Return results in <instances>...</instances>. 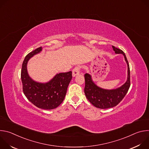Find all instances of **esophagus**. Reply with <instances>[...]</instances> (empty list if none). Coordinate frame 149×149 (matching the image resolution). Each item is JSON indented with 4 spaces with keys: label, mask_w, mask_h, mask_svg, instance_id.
Instances as JSON below:
<instances>
[{
    "label": "esophagus",
    "mask_w": 149,
    "mask_h": 149,
    "mask_svg": "<svg viewBox=\"0 0 149 149\" xmlns=\"http://www.w3.org/2000/svg\"><path fill=\"white\" fill-rule=\"evenodd\" d=\"M79 70H80L79 67H75L72 70V76L75 77L76 75H78L80 72Z\"/></svg>",
    "instance_id": "1"
}]
</instances>
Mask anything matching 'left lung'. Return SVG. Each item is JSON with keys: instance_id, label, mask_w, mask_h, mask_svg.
<instances>
[{"instance_id": "8db88e82", "label": "left lung", "mask_w": 149, "mask_h": 149, "mask_svg": "<svg viewBox=\"0 0 149 149\" xmlns=\"http://www.w3.org/2000/svg\"><path fill=\"white\" fill-rule=\"evenodd\" d=\"M116 54L124 55L127 64V79L126 82L120 87L113 90H105L98 87L93 82L90 74L86 73L85 77L84 93L88 101L95 107L106 109L115 107L126 95L130 86V71L129 62L124 52L114 46H112Z\"/></svg>"}]
</instances>
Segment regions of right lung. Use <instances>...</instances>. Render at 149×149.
I'll list each match as a JSON object with an SVG mask.
<instances>
[{"instance_id":"1","label":"right lung","mask_w":149,"mask_h":149,"mask_svg":"<svg viewBox=\"0 0 149 149\" xmlns=\"http://www.w3.org/2000/svg\"><path fill=\"white\" fill-rule=\"evenodd\" d=\"M42 49L41 47L38 48L26 56L21 70V79L24 93L29 101L39 109L52 110L58 107L64 100L72 78V72L57 74L46 83L33 80L28 73L27 63L30 58L39 53Z\"/></svg>"}]
</instances>
